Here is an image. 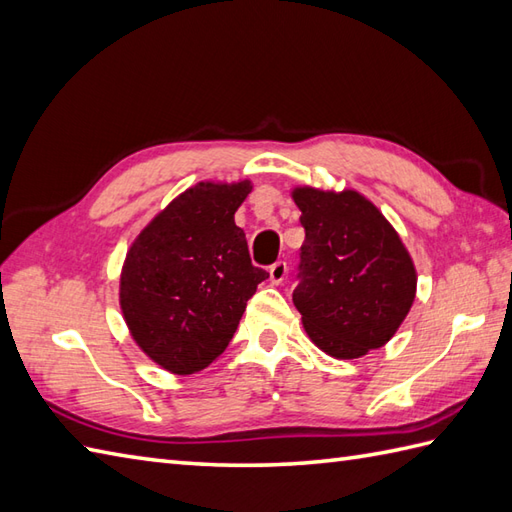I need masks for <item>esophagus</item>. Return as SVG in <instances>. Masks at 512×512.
<instances>
[{
    "instance_id": "34e87169",
    "label": "esophagus",
    "mask_w": 512,
    "mask_h": 512,
    "mask_svg": "<svg viewBox=\"0 0 512 512\" xmlns=\"http://www.w3.org/2000/svg\"><path fill=\"white\" fill-rule=\"evenodd\" d=\"M285 275H288V264H285V261H275V264L270 266V281L275 285H279L285 279Z\"/></svg>"
}]
</instances>
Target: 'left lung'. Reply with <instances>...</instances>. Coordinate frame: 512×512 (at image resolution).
I'll return each instance as SVG.
<instances>
[{"label": "left lung", "mask_w": 512, "mask_h": 512, "mask_svg": "<svg viewBox=\"0 0 512 512\" xmlns=\"http://www.w3.org/2000/svg\"><path fill=\"white\" fill-rule=\"evenodd\" d=\"M292 196L305 229L292 301L305 331L340 360L384 347L417 292V272L397 231L358 192L299 187Z\"/></svg>", "instance_id": "left-lung-1"}]
</instances>
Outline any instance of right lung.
<instances>
[{
	"label": "right lung",
	"mask_w": 512,
	"mask_h": 512,
	"mask_svg": "<svg viewBox=\"0 0 512 512\" xmlns=\"http://www.w3.org/2000/svg\"><path fill=\"white\" fill-rule=\"evenodd\" d=\"M251 183H200L139 233L124 261L120 303L148 358L192 375L220 358L246 301L268 279L253 266L235 211Z\"/></svg>",
	"instance_id": "obj_1"
}]
</instances>
